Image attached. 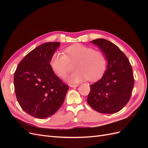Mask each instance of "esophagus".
<instances>
[{"label": "esophagus", "instance_id": "1", "mask_svg": "<svg viewBox=\"0 0 148 148\" xmlns=\"http://www.w3.org/2000/svg\"><path fill=\"white\" fill-rule=\"evenodd\" d=\"M69 86L70 87H72V88H75V87H77L78 86V84H70Z\"/></svg>", "mask_w": 148, "mask_h": 148}]
</instances>
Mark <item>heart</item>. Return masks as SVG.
<instances>
[{"mask_svg":"<svg viewBox=\"0 0 148 148\" xmlns=\"http://www.w3.org/2000/svg\"><path fill=\"white\" fill-rule=\"evenodd\" d=\"M63 53L56 52L52 55L50 65L58 77L64 78L69 72L70 64L76 62V70L67 77L71 83H78L88 79L95 81L104 72L107 65L105 54L100 51L80 44H73L64 49Z\"/></svg>","mask_w":148,"mask_h":148,"instance_id":"obj_1","label":"heart"}]
</instances>
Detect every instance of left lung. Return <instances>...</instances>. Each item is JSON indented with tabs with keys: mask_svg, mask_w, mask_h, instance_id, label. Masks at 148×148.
Masks as SVG:
<instances>
[{
	"mask_svg": "<svg viewBox=\"0 0 148 148\" xmlns=\"http://www.w3.org/2000/svg\"><path fill=\"white\" fill-rule=\"evenodd\" d=\"M91 42L104 53L107 69L101 79L90 85L87 102L100 113L118 112L130 99L134 86L132 65L125 53L112 42L104 39Z\"/></svg>",
	"mask_w": 148,
	"mask_h": 148,
	"instance_id": "obj_1",
	"label": "left lung"
}]
</instances>
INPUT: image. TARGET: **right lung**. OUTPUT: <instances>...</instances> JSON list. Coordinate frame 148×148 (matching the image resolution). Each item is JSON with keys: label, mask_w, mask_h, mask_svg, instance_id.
Segmentation results:
<instances>
[{"label": "right lung", "mask_w": 148, "mask_h": 148, "mask_svg": "<svg viewBox=\"0 0 148 148\" xmlns=\"http://www.w3.org/2000/svg\"><path fill=\"white\" fill-rule=\"evenodd\" d=\"M60 42L44 43L26 55L14 73L16 99L25 112L32 117H50L63 104L69 86L52 71V55Z\"/></svg>", "instance_id": "add662e5"}]
</instances>
